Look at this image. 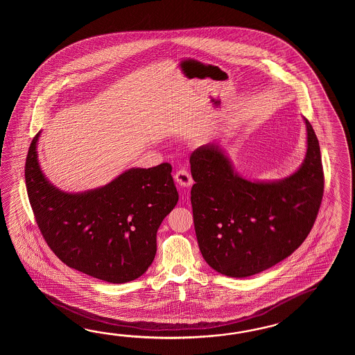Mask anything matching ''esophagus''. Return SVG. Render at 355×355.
Segmentation results:
<instances>
[{
    "mask_svg": "<svg viewBox=\"0 0 355 355\" xmlns=\"http://www.w3.org/2000/svg\"><path fill=\"white\" fill-rule=\"evenodd\" d=\"M175 180L180 185L181 188H189L193 184V178L185 168H180L175 174Z\"/></svg>",
    "mask_w": 355,
    "mask_h": 355,
    "instance_id": "34e87169",
    "label": "esophagus"
}]
</instances>
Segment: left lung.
Segmentation results:
<instances>
[{"label": "left lung", "mask_w": 355, "mask_h": 355, "mask_svg": "<svg viewBox=\"0 0 355 355\" xmlns=\"http://www.w3.org/2000/svg\"><path fill=\"white\" fill-rule=\"evenodd\" d=\"M304 121L306 157L283 180L243 179L217 144H203L191 153L196 239L216 272L232 278L264 272L309 236L324 196V170L315 130Z\"/></svg>", "instance_id": "1"}]
</instances>
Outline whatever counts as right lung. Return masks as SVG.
I'll return each mask as SVG.
<instances>
[{"label":"right lung","instance_id":"1","mask_svg":"<svg viewBox=\"0 0 355 355\" xmlns=\"http://www.w3.org/2000/svg\"><path fill=\"white\" fill-rule=\"evenodd\" d=\"M33 138L25 162L31 208L48 246L64 264L114 284L139 278L156 255L161 222L179 200L170 164L129 168L83 193L55 188L39 166Z\"/></svg>","mask_w":355,"mask_h":355}]
</instances>
